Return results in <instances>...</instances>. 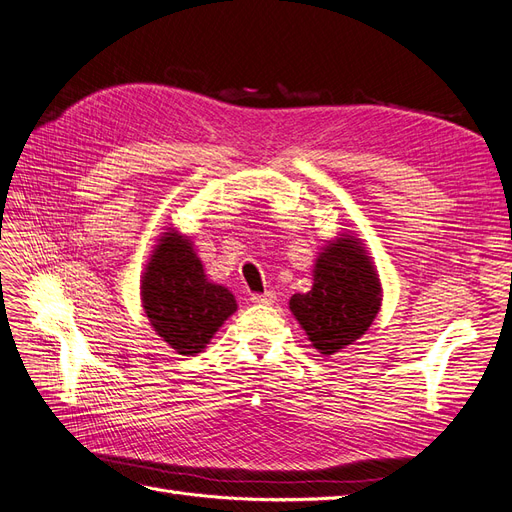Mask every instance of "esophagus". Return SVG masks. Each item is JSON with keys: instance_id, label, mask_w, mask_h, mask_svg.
I'll list each match as a JSON object with an SVG mask.
<instances>
[{"instance_id": "esophagus-1", "label": "esophagus", "mask_w": 512, "mask_h": 512, "mask_svg": "<svg viewBox=\"0 0 512 512\" xmlns=\"http://www.w3.org/2000/svg\"><path fill=\"white\" fill-rule=\"evenodd\" d=\"M275 292L273 290H267L265 294H252L250 297V301L252 303H256V305H271V303H275Z\"/></svg>"}]
</instances>
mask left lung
<instances>
[{
    "instance_id": "8db88e82",
    "label": "left lung",
    "mask_w": 512,
    "mask_h": 512,
    "mask_svg": "<svg viewBox=\"0 0 512 512\" xmlns=\"http://www.w3.org/2000/svg\"><path fill=\"white\" fill-rule=\"evenodd\" d=\"M380 303L378 271L363 243L352 235H339L316 258L312 290L292 294L290 312L312 346L331 356L365 335Z\"/></svg>"
}]
</instances>
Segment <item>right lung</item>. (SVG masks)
<instances>
[{
	"label": "right lung",
	"instance_id": "obj_1",
	"mask_svg": "<svg viewBox=\"0 0 512 512\" xmlns=\"http://www.w3.org/2000/svg\"><path fill=\"white\" fill-rule=\"evenodd\" d=\"M141 299L153 331L185 356L203 350L237 312L232 292L207 280L194 243L175 228L158 239L141 280Z\"/></svg>",
	"mask_w": 512,
	"mask_h": 512
}]
</instances>
